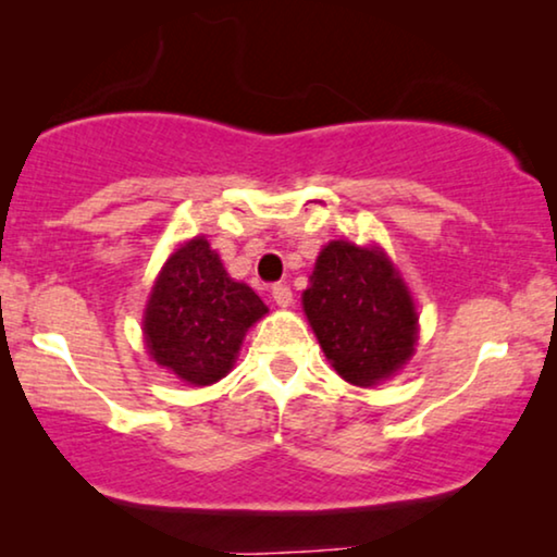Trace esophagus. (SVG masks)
<instances>
[{"label":"esophagus","instance_id":"34e87169","mask_svg":"<svg viewBox=\"0 0 557 557\" xmlns=\"http://www.w3.org/2000/svg\"><path fill=\"white\" fill-rule=\"evenodd\" d=\"M271 296H273V301L278 304V307H292L294 304V294H292V288H288L286 284H276L271 288Z\"/></svg>","mask_w":557,"mask_h":557}]
</instances>
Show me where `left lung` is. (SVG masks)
I'll use <instances>...</instances> for the list:
<instances>
[{
    "instance_id": "1",
    "label": "left lung",
    "mask_w": 557,
    "mask_h": 557,
    "mask_svg": "<svg viewBox=\"0 0 557 557\" xmlns=\"http://www.w3.org/2000/svg\"><path fill=\"white\" fill-rule=\"evenodd\" d=\"M301 304L326 360L347 383H383L416 352L413 296L383 248L326 243Z\"/></svg>"
}]
</instances>
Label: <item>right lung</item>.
Segmentation results:
<instances>
[{
    "instance_id": "1",
    "label": "right lung",
    "mask_w": 557,
    "mask_h": 557,
    "mask_svg": "<svg viewBox=\"0 0 557 557\" xmlns=\"http://www.w3.org/2000/svg\"><path fill=\"white\" fill-rule=\"evenodd\" d=\"M265 311L253 288L227 276L197 235L159 271L144 309V339L154 362L182 383L212 385L231 372L243 337Z\"/></svg>"
}]
</instances>
